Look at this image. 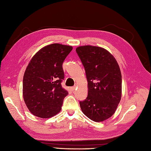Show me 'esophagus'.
I'll return each instance as SVG.
<instances>
[{"label":"esophagus","instance_id":"1","mask_svg":"<svg viewBox=\"0 0 151 151\" xmlns=\"http://www.w3.org/2000/svg\"><path fill=\"white\" fill-rule=\"evenodd\" d=\"M75 89H76V86H73V87H71L70 88V89H71V91H74L75 90Z\"/></svg>","mask_w":151,"mask_h":151}]
</instances>
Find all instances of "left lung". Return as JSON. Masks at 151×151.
Instances as JSON below:
<instances>
[{"mask_svg": "<svg viewBox=\"0 0 151 151\" xmlns=\"http://www.w3.org/2000/svg\"><path fill=\"white\" fill-rule=\"evenodd\" d=\"M86 70L88 95L80 102L85 115L101 122L115 113L121 98L122 77L119 66L103 48L85 45L76 49Z\"/></svg>", "mask_w": 151, "mask_h": 151, "instance_id": "1", "label": "left lung"}]
</instances>
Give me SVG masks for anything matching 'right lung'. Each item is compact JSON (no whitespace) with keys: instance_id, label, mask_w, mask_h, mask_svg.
Returning a JSON list of instances; mask_svg holds the SVG:
<instances>
[{"instance_id":"1","label":"right lung","mask_w":151,"mask_h":151,"mask_svg":"<svg viewBox=\"0 0 151 151\" xmlns=\"http://www.w3.org/2000/svg\"><path fill=\"white\" fill-rule=\"evenodd\" d=\"M72 49L65 45H49L30 61L23 76L22 95L33 115L46 119L60 111L68 94L61 84L64 78L62 64Z\"/></svg>"}]
</instances>
